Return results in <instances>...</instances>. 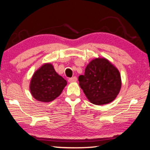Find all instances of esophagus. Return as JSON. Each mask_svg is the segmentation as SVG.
Returning a JSON list of instances; mask_svg holds the SVG:
<instances>
[{
	"label": "esophagus",
	"mask_w": 150,
	"mask_h": 150,
	"mask_svg": "<svg viewBox=\"0 0 150 150\" xmlns=\"http://www.w3.org/2000/svg\"><path fill=\"white\" fill-rule=\"evenodd\" d=\"M77 81V78L76 76H74L72 78H70L68 79V82H75Z\"/></svg>",
	"instance_id": "34e87169"
}]
</instances>
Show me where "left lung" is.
Returning <instances> with one entry per match:
<instances>
[{"label":"left lung","mask_w":150,"mask_h":150,"mask_svg":"<svg viewBox=\"0 0 150 150\" xmlns=\"http://www.w3.org/2000/svg\"><path fill=\"white\" fill-rule=\"evenodd\" d=\"M80 88L90 102L96 105L115 100L121 87L117 68L106 58H96L87 65L84 75L78 77Z\"/></svg>","instance_id":"obj_1"}]
</instances>
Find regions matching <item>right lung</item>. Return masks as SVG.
Instances as JSON below:
<instances>
[{"label": "right lung", "instance_id": "right-lung-1", "mask_svg": "<svg viewBox=\"0 0 150 150\" xmlns=\"http://www.w3.org/2000/svg\"><path fill=\"white\" fill-rule=\"evenodd\" d=\"M67 82L47 63L35 71L30 82V91L33 98L40 102H51L60 95Z\"/></svg>", "mask_w": 150, "mask_h": 150}]
</instances>
